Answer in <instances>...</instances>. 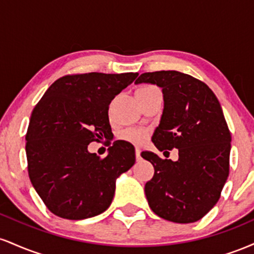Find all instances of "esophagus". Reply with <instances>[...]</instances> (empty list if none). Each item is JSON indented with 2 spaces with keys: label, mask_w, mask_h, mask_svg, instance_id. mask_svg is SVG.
<instances>
[{
  "label": "esophagus",
  "mask_w": 254,
  "mask_h": 254,
  "mask_svg": "<svg viewBox=\"0 0 254 254\" xmlns=\"http://www.w3.org/2000/svg\"><path fill=\"white\" fill-rule=\"evenodd\" d=\"M135 154H136V160H137V161H139V160H141L142 157H141V150H139L138 148H136Z\"/></svg>",
  "instance_id": "1"
}]
</instances>
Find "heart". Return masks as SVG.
Listing matches in <instances>:
<instances>
[{
    "label": "heart",
    "instance_id": "heart-1",
    "mask_svg": "<svg viewBox=\"0 0 254 254\" xmlns=\"http://www.w3.org/2000/svg\"><path fill=\"white\" fill-rule=\"evenodd\" d=\"M156 88L154 86H143L141 87L138 90H147V89H153ZM148 136V131L145 129H139V127H130V129H125L121 132V139L123 141L130 142L132 144H141L142 142L145 141Z\"/></svg>",
    "mask_w": 254,
    "mask_h": 254
}]
</instances>
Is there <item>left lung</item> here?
I'll return each instance as SVG.
<instances>
[{
	"instance_id": "obj_1",
	"label": "left lung",
	"mask_w": 254,
	"mask_h": 254,
	"mask_svg": "<svg viewBox=\"0 0 254 254\" xmlns=\"http://www.w3.org/2000/svg\"><path fill=\"white\" fill-rule=\"evenodd\" d=\"M161 87L164 112L151 141L160 151L179 150L177 161L151 151L154 166L144 186L150 209L177 223L200 220L214 208L229 174L230 131L214 92L202 81L176 70L144 72L135 83Z\"/></svg>"
}]
</instances>
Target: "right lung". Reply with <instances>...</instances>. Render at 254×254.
Wrapping results in <instances>:
<instances>
[{
    "label": "right lung",
    "instance_id": "add662e5",
    "mask_svg": "<svg viewBox=\"0 0 254 254\" xmlns=\"http://www.w3.org/2000/svg\"><path fill=\"white\" fill-rule=\"evenodd\" d=\"M137 76V72L65 75L34 106L26 133L28 176L52 214L84 220L112 203L116 180L135 164V148L119 139L101 159L89 153L88 144L112 139L109 106Z\"/></svg>",
    "mask_w": 254,
    "mask_h": 254
}]
</instances>
